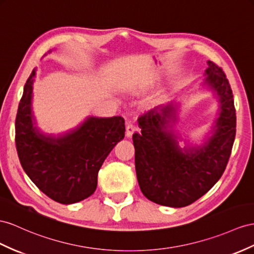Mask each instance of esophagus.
Masks as SVG:
<instances>
[{"label": "esophagus", "instance_id": "esophagus-1", "mask_svg": "<svg viewBox=\"0 0 254 254\" xmlns=\"http://www.w3.org/2000/svg\"><path fill=\"white\" fill-rule=\"evenodd\" d=\"M135 131H136V127L132 125L131 121H127V132H126L127 137V138L132 137V135H133V133H134Z\"/></svg>", "mask_w": 254, "mask_h": 254}]
</instances>
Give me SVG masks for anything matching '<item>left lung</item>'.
<instances>
[{
  "label": "left lung",
  "mask_w": 254,
  "mask_h": 254,
  "mask_svg": "<svg viewBox=\"0 0 254 254\" xmlns=\"http://www.w3.org/2000/svg\"><path fill=\"white\" fill-rule=\"evenodd\" d=\"M201 87L218 102L211 135L200 145L180 147L176 102L157 106L138 118L139 133L133 134L135 170L142 194L155 204L180 208L209 191L222 176L236 135L233 92L222 68L211 61Z\"/></svg>",
  "instance_id": "left-lung-1"
}]
</instances>
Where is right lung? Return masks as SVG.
Instances as JSON below:
<instances>
[{"label": "right lung", "instance_id": "1", "mask_svg": "<svg viewBox=\"0 0 254 254\" xmlns=\"http://www.w3.org/2000/svg\"><path fill=\"white\" fill-rule=\"evenodd\" d=\"M35 74L36 68L24 84L18 106V157L25 174L48 197L64 205L78 203L94 193L102 164L125 138V119L90 116L67 132L45 134L36 126L32 106Z\"/></svg>", "mask_w": 254, "mask_h": 254}]
</instances>
